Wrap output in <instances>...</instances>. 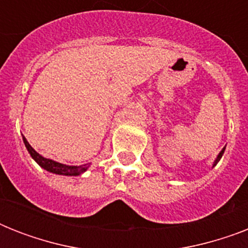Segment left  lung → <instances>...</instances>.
I'll return each instance as SVG.
<instances>
[{
    "instance_id": "1",
    "label": "left lung",
    "mask_w": 248,
    "mask_h": 248,
    "mask_svg": "<svg viewBox=\"0 0 248 248\" xmlns=\"http://www.w3.org/2000/svg\"><path fill=\"white\" fill-rule=\"evenodd\" d=\"M224 151H225V147H224L223 149H221V151H220V153H219V155H217V157H216V158H215V161H214V163H212V167H215V166L217 165V162H219V161H220V158H221V157H223Z\"/></svg>"
}]
</instances>
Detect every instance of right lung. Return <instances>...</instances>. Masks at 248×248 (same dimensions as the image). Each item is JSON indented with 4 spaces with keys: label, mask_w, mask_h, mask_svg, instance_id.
Masks as SVG:
<instances>
[{
    "label": "right lung",
    "mask_w": 248,
    "mask_h": 248,
    "mask_svg": "<svg viewBox=\"0 0 248 248\" xmlns=\"http://www.w3.org/2000/svg\"><path fill=\"white\" fill-rule=\"evenodd\" d=\"M23 141H24L25 148H27V151H28V153L31 155V157H32L42 169L48 171V172L56 173V175H63V176H78V175H82L83 172H86L87 169L90 167V165H91V163H85V165L79 166H69L64 165V163L56 162L54 159L45 158L44 155H41L40 153H37V152L31 147V144L28 143V140L25 139L24 136H23Z\"/></svg>",
    "instance_id": "1"
}]
</instances>
